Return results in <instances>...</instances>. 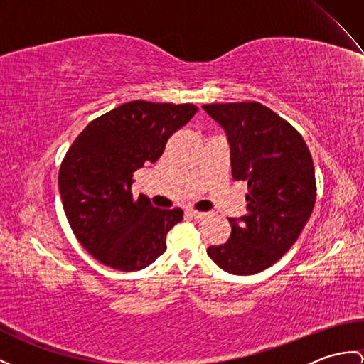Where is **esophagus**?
<instances>
[{
  "mask_svg": "<svg viewBox=\"0 0 364 364\" xmlns=\"http://www.w3.org/2000/svg\"><path fill=\"white\" fill-rule=\"evenodd\" d=\"M187 215H188L190 218H194V219H203V218L207 216V213L198 211V210H187Z\"/></svg>",
  "mask_w": 364,
  "mask_h": 364,
  "instance_id": "34e87169",
  "label": "esophagus"
}]
</instances>
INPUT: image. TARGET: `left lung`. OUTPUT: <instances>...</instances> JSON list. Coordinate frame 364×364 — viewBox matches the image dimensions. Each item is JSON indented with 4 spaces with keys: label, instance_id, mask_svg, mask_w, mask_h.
<instances>
[{
    "label": "left lung",
    "instance_id": "1",
    "mask_svg": "<svg viewBox=\"0 0 364 364\" xmlns=\"http://www.w3.org/2000/svg\"><path fill=\"white\" fill-rule=\"evenodd\" d=\"M227 132L235 181H245L247 213L230 218L232 235L208 256L232 274H255L296 242L312 215L316 182L303 136L258 102L202 106Z\"/></svg>",
    "mask_w": 364,
    "mask_h": 364
}]
</instances>
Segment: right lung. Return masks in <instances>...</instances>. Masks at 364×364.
Wrapping results in <instances>:
<instances>
[{"label":"right lung","mask_w":364,"mask_h":364,"mask_svg":"<svg viewBox=\"0 0 364 364\" xmlns=\"http://www.w3.org/2000/svg\"><path fill=\"white\" fill-rule=\"evenodd\" d=\"M196 111L191 103L128 102L92 120L73 141L58 188L70 228L97 261L132 272L166 250V233L183 211L156 208L144 194L132 198V174L154 164Z\"/></svg>","instance_id":"obj_1"}]
</instances>
